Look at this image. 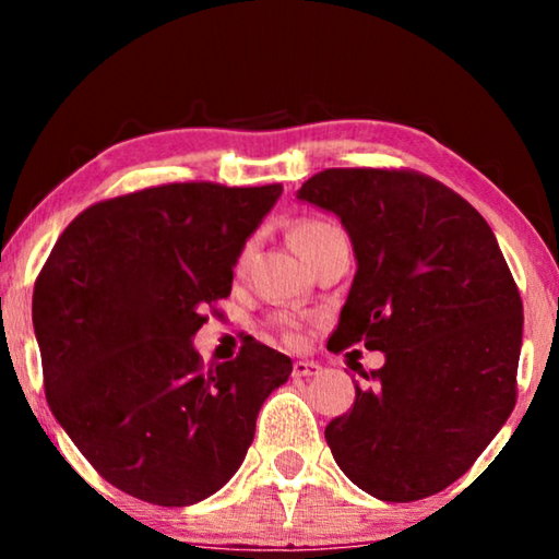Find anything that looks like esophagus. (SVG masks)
I'll list each match as a JSON object with an SVG mask.
<instances>
[{"instance_id": "34e87169", "label": "esophagus", "mask_w": 559, "mask_h": 559, "mask_svg": "<svg viewBox=\"0 0 559 559\" xmlns=\"http://www.w3.org/2000/svg\"><path fill=\"white\" fill-rule=\"evenodd\" d=\"M320 367L313 359H298V362H293V377H316L320 374Z\"/></svg>"}]
</instances>
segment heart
I'll list each match as a JSON object with an SVG mask.
<instances>
[{
	"label": "heart",
	"instance_id": "1",
	"mask_svg": "<svg viewBox=\"0 0 559 559\" xmlns=\"http://www.w3.org/2000/svg\"><path fill=\"white\" fill-rule=\"evenodd\" d=\"M335 231H337L335 226L328 224V222L300 219V222H296V224L290 226L288 239H290V246H293V249H296L298 257H302V253H308L310 249H316L320 241L328 239V236L335 234ZM241 261H243V257H241ZM281 325H283V330H286V335L293 337V328H296V325H293V320L283 318Z\"/></svg>",
	"mask_w": 559,
	"mask_h": 559
}]
</instances>
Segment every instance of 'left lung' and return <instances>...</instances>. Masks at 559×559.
Segmentation results:
<instances>
[{
    "instance_id": "8db88e82",
    "label": "left lung",
    "mask_w": 559,
    "mask_h": 559,
    "mask_svg": "<svg viewBox=\"0 0 559 559\" xmlns=\"http://www.w3.org/2000/svg\"><path fill=\"white\" fill-rule=\"evenodd\" d=\"M335 214L357 273L328 347L384 353L374 386L325 441L357 488L386 503L439 493L515 406L523 300L493 231L431 177L325 169L296 192Z\"/></svg>"
}]
</instances>
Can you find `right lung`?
Listing matches in <instances>:
<instances>
[{"label": "right lung", "mask_w": 559, "mask_h": 559, "mask_svg": "<svg viewBox=\"0 0 559 559\" xmlns=\"http://www.w3.org/2000/svg\"><path fill=\"white\" fill-rule=\"evenodd\" d=\"M281 185H163L66 226L34 283L32 320L56 421L103 478L182 508L226 486L293 362L246 340L204 370L192 340L231 293L246 239Z\"/></svg>", "instance_id": "1"}]
</instances>
